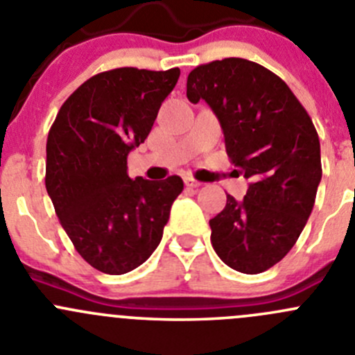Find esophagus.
I'll return each mask as SVG.
<instances>
[{"instance_id": "obj_1", "label": "esophagus", "mask_w": 355, "mask_h": 355, "mask_svg": "<svg viewBox=\"0 0 355 355\" xmlns=\"http://www.w3.org/2000/svg\"><path fill=\"white\" fill-rule=\"evenodd\" d=\"M184 184H187L188 188H198V187H202L200 181L193 180V178H190V175H187V178H184Z\"/></svg>"}]
</instances>
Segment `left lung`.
Instances as JSON below:
<instances>
[{
    "label": "left lung",
    "instance_id": "left-lung-1",
    "mask_svg": "<svg viewBox=\"0 0 355 355\" xmlns=\"http://www.w3.org/2000/svg\"><path fill=\"white\" fill-rule=\"evenodd\" d=\"M187 97L211 106L226 153L251 180L244 200L226 195L209 221L212 248L237 272H265L291 251L313 209L322 167L312 118L284 80L239 57L195 67Z\"/></svg>",
    "mask_w": 355,
    "mask_h": 355
}]
</instances>
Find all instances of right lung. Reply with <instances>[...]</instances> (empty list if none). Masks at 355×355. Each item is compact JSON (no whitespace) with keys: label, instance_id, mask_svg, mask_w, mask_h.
<instances>
[{"label":"right lung","instance_id":"add662e5","mask_svg":"<svg viewBox=\"0 0 355 355\" xmlns=\"http://www.w3.org/2000/svg\"><path fill=\"white\" fill-rule=\"evenodd\" d=\"M180 67H116L74 90L46 139L45 187L74 249L96 270L121 275L160 244L180 175L130 180L127 155L144 143Z\"/></svg>","mask_w":355,"mask_h":355}]
</instances>
